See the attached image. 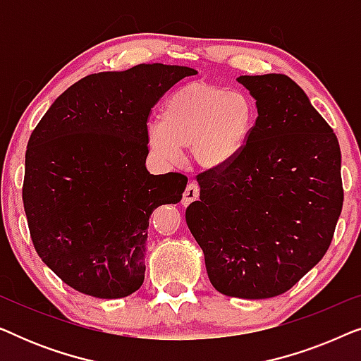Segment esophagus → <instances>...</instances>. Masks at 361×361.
<instances>
[{"label":"esophagus","mask_w":361,"mask_h":361,"mask_svg":"<svg viewBox=\"0 0 361 361\" xmlns=\"http://www.w3.org/2000/svg\"><path fill=\"white\" fill-rule=\"evenodd\" d=\"M197 199H199V185L195 182H189V185L184 190V195H182V205H189Z\"/></svg>","instance_id":"34e87169"}]
</instances>
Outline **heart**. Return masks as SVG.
<instances>
[{"label": "heart", "mask_w": 361, "mask_h": 361, "mask_svg": "<svg viewBox=\"0 0 361 361\" xmlns=\"http://www.w3.org/2000/svg\"><path fill=\"white\" fill-rule=\"evenodd\" d=\"M255 102L245 92L192 82L172 93L161 123L147 128V146L157 159L176 162L179 147L205 171L225 169L243 154L256 125Z\"/></svg>", "instance_id": "obj_1"}]
</instances>
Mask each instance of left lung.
<instances>
[{"mask_svg":"<svg viewBox=\"0 0 361 361\" xmlns=\"http://www.w3.org/2000/svg\"><path fill=\"white\" fill-rule=\"evenodd\" d=\"M258 118L238 159L199 176L185 210L209 279L230 298L268 299L307 274L334 238L343 205L337 136L283 73L236 78Z\"/></svg>","mask_w":361,"mask_h":361,"instance_id":"8db88e82","label":"left lung"}]
</instances>
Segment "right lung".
Instances as JSON below:
<instances>
[{
    "instance_id": "obj_1",
    "label": "right lung",
    "mask_w": 361,
    "mask_h": 361,
    "mask_svg": "<svg viewBox=\"0 0 361 361\" xmlns=\"http://www.w3.org/2000/svg\"><path fill=\"white\" fill-rule=\"evenodd\" d=\"M197 71L140 63L83 77L27 142L23 202L39 258L78 293L126 298L145 281L149 216L180 202L187 177L146 169L147 116Z\"/></svg>"
}]
</instances>
